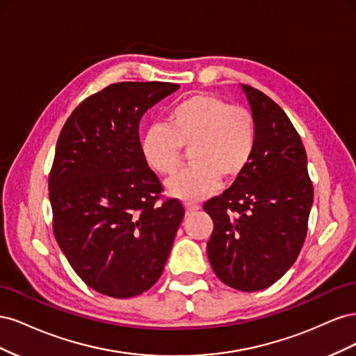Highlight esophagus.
I'll use <instances>...</instances> for the list:
<instances>
[{"label": "esophagus", "instance_id": "esophagus-1", "mask_svg": "<svg viewBox=\"0 0 356 356\" xmlns=\"http://www.w3.org/2000/svg\"><path fill=\"white\" fill-rule=\"evenodd\" d=\"M196 211H199L197 204H191V203L186 204V215H187V217H188V215H191V213H195Z\"/></svg>", "mask_w": 356, "mask_h": 356}]
</instances>
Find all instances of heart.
<instances>
[{"label":"heart","mask_w":356,"mask_h":356,"mask_svg":"<svg viewBox=\"0 0 356 356\" xmlns=\"http://www.w3.org/2000/svg\"><path fill=\"white\" fill-rule=\"evenodd\" d=\"M257 129L252 114L213 95H193L174 105L166 126L148 127L141 138L147 165L160 175L175 174L182 148L191 166L166 182L170 196L200 202L220 187L221 177L233 181L250 165Z\"/></svg>","instance_id":"b5f03b06"}]
</instances>
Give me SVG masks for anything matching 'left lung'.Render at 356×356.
I'll return each mask as SVG.
<instances>
[{
  "instance_id": "8db88e82",
  "label": "left lung",
  "mask_w": 356,
  "mask_h": 356,
  "mask_svg": "<svg viewBox=\"0 0 356 356\" xmlns=\"http://www.w3.org/2000/svg\"><path fill=\"white\" fill-rule=\"evenodd\" d=\"M241 89L255 120L254 153L232 187L203 209L213 221L208 258L215 275L252 293L273 285L297 260L314 187L306 149L288 115L263 92Z\"/></svg>"
}]
</instances>
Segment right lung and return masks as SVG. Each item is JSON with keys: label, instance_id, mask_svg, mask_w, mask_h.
I'll list each match as a JSON object with an SVG mask.
<instances>
[{"label": "right lung", "instance_id": "1", "mask_svg": "<svg viewBox=\"0 0 356 356\" xmlns=\"http://www.w3.org/2000/svg\"><path fill=\"white\" fill-rule=\"evenodd\" d=\"M179 89L126 81L84 99L56 144L49 177L53 232L86 285L104 296L145 293L163 272L184 208L156 204L161 184L141 153L139 122Z\"/></svg>", "mask_w": 356, "mask_h": 356}]
</instances>
